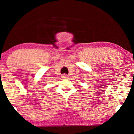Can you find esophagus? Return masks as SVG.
<instances>
[{"label":"esophagus","instance_id":"esophagus-1","mask_svg":"<svg viewBox=\"0 0 134 134\" xmlns=\"http://www.w3.org/2000/svg\"><path fill=\"white\" fill-rule=\"evenodd\" d=\"M62 78H63V79H68V76L67 74H64L62 75Z\"/></svg>","mask_w":134,"mask_h":134}]
</instances>
